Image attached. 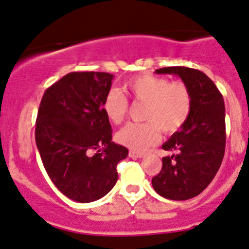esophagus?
I'll list each match as a JSON object with an SVG mask.
<instances>
[{"label": "esophagus", "instance_id": "34e87169", "mask_svg": "<svg viewBox=\"0 0 249 249\" xmlns=\"http://www.w3.org/2000/svg\"><path fill=\"white\" fill-rule=\"evenodd\" d=\"M129 157H131V158H142V157H144V154H142V153H140V151L130 150V151H129Z\"/></svg>", "mask_w": 249, "mask_h": 249}]
</instances>
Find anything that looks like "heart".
Masks as SVG:
<instances>
[{"label": "heart", "instance_id": "obj_1", "mask_svg": "<svg viewBox=\"0 0 249 249\" xmlns=\"http://www.w3.org/2000/svg\"><path fill=\"white\" fill-rule=\"evenodd\" d=\"M125 91L134 100L144 103L142 119L144 123H130L116 134L122 145L133 150H145L165 134L179 130L192 110V95L185 84L169 83L165 77L140 75L125 84ZM129 103L118 90H110L104 99V111L114 124L125 119Z\"/></svg>", "mask_w": 249, "mask_h": 249}]
</instances>
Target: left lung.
<instances>
[{
	"label": "left lung",
	"mask_w": 249,
	"mask_h": 249,
	"mask_svg": "<svg viewBox=\"0 0 249 249\" xmlns=\"http://www.w3.org/2000/svg\"><path fill=\"white\" fill-rule=\"evenodd\" d=\"M155 72L180 77L192 95V110L183 126L161 146L173 154L161 159L160 173L151 179V184L166 199L187 200L211 184L223 160L224 100L214 83L202 71L172 66Z\"/></svg>",
	"instance_id": "1"
}]
</instances>
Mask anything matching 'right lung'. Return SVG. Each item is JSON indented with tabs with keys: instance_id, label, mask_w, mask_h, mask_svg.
I'll list each match as a JSON object with an SVG mask.
<instances>
[{
	"instance_id": "obj_1",
	"label": "right lung",
	"mask_w": 249,
	"mask_h": 249,
	"mask_svg": "<svg viewBox=\"0 0 249 249\" xmlns=\"http://www.w3.org/2000/svg\"><path fill=\"white\" fill-rule=\"evenodd\" d=\"M109 72H70L45 91L36 120V145L56 188L70 199L90 203L118 180L116 165L127 149L111 142L104 99Z\"/></svg>"
}]
</instances>
